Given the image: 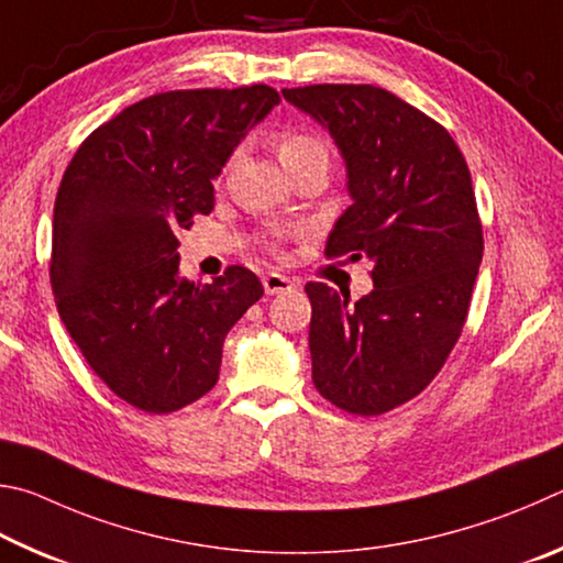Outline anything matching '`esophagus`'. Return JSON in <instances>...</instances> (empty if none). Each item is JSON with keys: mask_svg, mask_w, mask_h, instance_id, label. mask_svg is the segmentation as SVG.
Segmentation results:
<instances>
[{"mask_svg": "<svg viewBox=\"0 0 563 563\" xmlns=\"http://www.w3.org/2000/svg\"><path fill=\"white\" fill-rule=\"evenodd\" d=\"M264 284V291L269 294V297H274V294H284V291H294L297 289V284H294V279H289V276L284 274H276V272H269L262 279Z\"/></svg>", "mask_w": 563, "mask_h": 563, "instance_id": "esophagus-1", "label": "esophagus"}]
</instances>
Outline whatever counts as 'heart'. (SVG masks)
<instances>
[{
  "mask_svg": "<svg viewBox=\"0 0 563 563\" xmlns=\"http://www.w3.org/2000/svg\"><path fill=\"white\" fill-rule=\"evenodd\" d=\"M276 155L287 173H297L307 165H327L329 167V151L321 137L307 131H284L276 137Z\"/></svg>",
  "mask_w": 563,
  "mask_h": 563,
  "instance_id": "b5f03b06",
  "label": "heart"
}]
</instances>
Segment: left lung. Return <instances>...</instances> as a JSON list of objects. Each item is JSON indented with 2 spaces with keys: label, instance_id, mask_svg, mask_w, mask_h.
<instances>
[{
  "label": "left lung",
  "instance_id": "left-lung-1",
  "mask_svg": "<svg viewBox=\"0 0 563 563\" xmlns=\"http://www.w3.org/2000/svg\"><path fill=\"white\" fill-rule=\"evenodd\" d=\"M282 96L311 115L346 165L351 205L327 256L373 264V289L311 282V378L333 406L380 416L416 398L465 327L482 262L470 167L440 123L386 88L319 84Z\"/></svg>",
  "mask_w": 563,
  "mask_h": 563
}]
</instances>
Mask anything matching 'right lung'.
I'll list each match as a JSON object with an SVG mask.
<instances>
[{
    "label": "right lung",
    "instance_id": "1",
    "mask_svg": "<svg viewBox=\"0 0 563 563\" xmlns=\"http://www.w3.org/2000/svg\"><path fill=\"white\" fill-rule=\"evenodd\" d=\"M274 106L264 84L155 93L96 128L66 167L52 234L58 317L137 410L161 416L212 390L227 331L262 299L244 266L183 279L175 234L212 212V180Z\"/></svg>",
    "mask_w": 563,
    "mask_h": 563
}]
</instances>
